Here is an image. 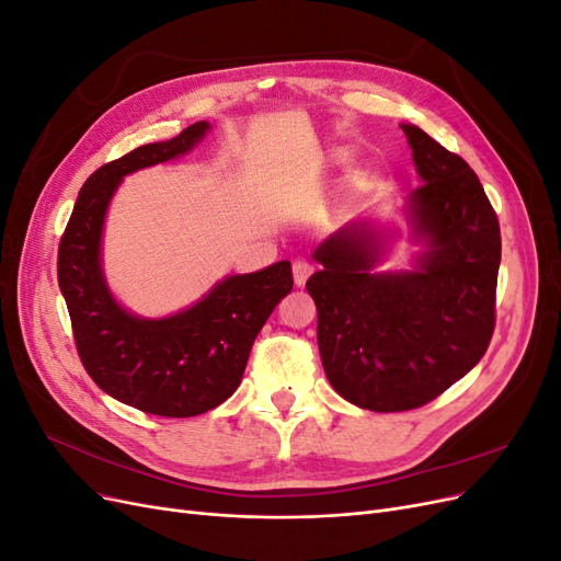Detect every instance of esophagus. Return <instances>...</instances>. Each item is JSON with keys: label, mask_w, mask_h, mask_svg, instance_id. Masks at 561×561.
Returning a JSON list of instances; mask_svg holds the SVG:
<instances>
[{"label": "esophagus", "mask_w": 561, "mask_h": 561, "mask_svg": "<svg viewBox=\"0 0 561 561\" xmlns=\"http://www.w3.org/2000/svg\"><path fill=\"white\" fill-rule=\"evenodd\" d=\"M311 274H313V266H311L309 262L297 260V262L293 264V276H295V285H297V287L307 285V280H309Z\"/></svg>", "instance_id": "obj_1"}]
</instances>
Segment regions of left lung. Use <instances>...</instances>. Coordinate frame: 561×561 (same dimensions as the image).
Segmentation results:
<instances>
[{
    "label": "left lung",
    "instance_id": "1",
    "mask_svg": "<svg viewBox=\"0 0 561 561\" xmlns=\"http://www.w3.org/2000/svg\"><path fill=\"white\" fill-rule=\"evenodd\" d=\"M421 184L404 217L410 268L381 271L400 233L353 219L313 250L307 280L318 348L339 396L369 412L435 400L480 363L494 334L501 229L478 175L414 124H400Z\"/></svg>",
    "mask_w": 561,
    "mask_h": 561
}]
</instances>
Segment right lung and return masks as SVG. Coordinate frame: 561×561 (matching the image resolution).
<instances>
[{
    "label": "right lung",
    "mask_w": 561,
    "mask_h": 561,
    "mask_svg": "<svg viewBox=\"0 0 561 561\" xmlns=\"http://www.w3.org/2000/svg\"><path fill=\"white\" fill-rule=\"evenodd\" d=\"M210 128L196 122L173 140L142 145L98 168L81 186L58 248V285L83 367L107 396L157 416H198L231 398L254 336L293 290V266L283 260L227 276L192 307L163 318L135 316L112 295L103 231L118 184L142 168L184 157Z\"/></svg>",
    "instance_id": "right-lung-1"
}]
</instances>
